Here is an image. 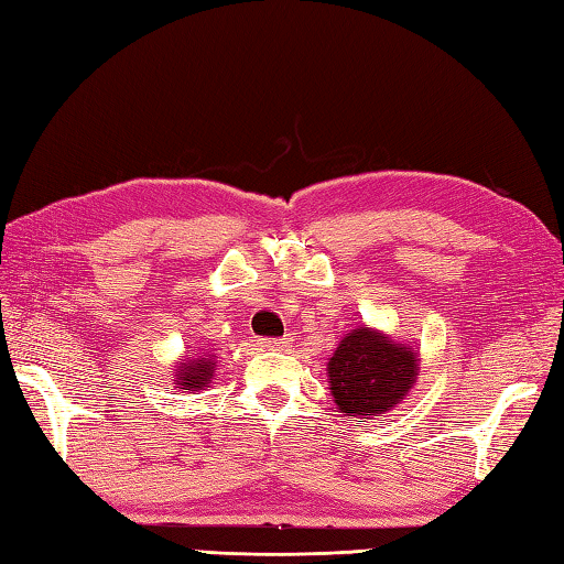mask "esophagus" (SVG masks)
<instances>
[{"instance_id":"esophagus-1","label":"esophagus","mask_w":564,"mask_h":564,"mask_svg":"<svg viewBox=\"0 0 564 564\" xmlns=\"http://www.w3.org/2000/svg\"><path fill=\"white\" fill-rule=\"evenodd\" d=\"M289 337H281V339H261V346L263 349H285L289 346Z\"/></svg>"}]
</instances>
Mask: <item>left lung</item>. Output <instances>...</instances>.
Listing matches in <instances>:
<instances>
[{
	"mask_svg": "<svg viewBox=\"0 0 564 564\" xmlns=\"http://www.w3.org/2000/svg\"><path fill=\"white\" fill-rule=\"evenodd\" d=\"M329 390L344 416H380L414 388L419 358L388 334L358 327L346 334L327 364Z\"/></svg>",
	"mask_w": 564,
	"mask_h": 564,
	"instance_id": "left-lung-1",
	"label": "left lung"
}]
</instances>
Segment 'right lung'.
Instances as JSON below:
<instances>
[{
  "label": "right lung",
  "instance_id": "obj_1",
  "mask_svg": "<svg viewBox=\"0 0 564 564\" xmlns=\"http://www.w3.org/2000/svg\"><path fill=\"white\" fill-rule=\"evenodd\" d=\"M215 373V361L208 351H203L196 358H188V361L176 366V380L174 388L186 390V392H198L208 388V382Z\"/></svg>",
  "mask_w": 564,
  "mask_h": 564
}]
</instances>
